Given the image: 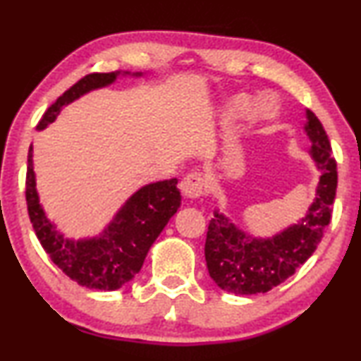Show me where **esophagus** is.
Listing matches in <instances>:
<instances>
[{
  "instance_id": "esophagus-1",
  "label": "esophagus",
  "mask_w": 361,
  "mask_h": 361,
  "mask_svg": "<svg viewBox=\"0 0 361 361\" xmlns=\"http://www.w3.org/2000/svg\"><path fill=\"white\" fill-rule=\"evenodd\" d=\"M180 190L187 199H199L204 194V177L199 172H190L180 180Z\"/></svg>"
}]
</instances>
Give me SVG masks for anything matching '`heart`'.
Here are the masks:
<instances>
[{"instance_id": "b5f03b06", "label": "heart", "mask_w": 361, "mask_h": 361, "mask_svg": "<svg viewBox=\"0 0 361 361\" xmlns=\"http://www.w3.org/2000/svg\"><path fill=\"white\" fill-rule=\"evenodd\" d=\"M255 106V102L251 100V98L248 95H240L236 97L233 100V110L236 113H240V115H245V113H248L253 110ZM259 111L263 113L264 118H273L274 116V110L273 108H259Z\"/></svg>"}]
</instances>
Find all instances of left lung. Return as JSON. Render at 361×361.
Returning a JSON list of instances; mask_svg holds the SVG:
<instances>
[{
  "label": "left lung",
  "mask_w": 361,
  "mask_h": 361,
  "mask_svg": "<svg viewBox=\"0 0 361 361\" xmlns=\"http://www.w3.org/2000/svg\"><path fill=\"white\" fill-rule=\"evenodd\" d=\"M304 130L310 142L309 154L320 171L314 202L298 224L269 238H258L231 224L220 210L214 212L205 240V261L210 278L226 293L255 295L268 293L295 273L317 248L325 226L330 224L337 162L322 123L312 111H305Z\"/></svg>",
  "instance_id": "obj_1"
}]
</instances>
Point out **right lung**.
Returning a JSON list of instances; mask_svg holds the SVG:
<instances>
[{
	"label": "right lung",
	"instance_id": "right-lung-1",
	"mask_svg": "<svg viewBox=\"0 0 361 361\" xmlns=\"http://www.w3.org/2000/svg\"><path fill=\"white\" fill-rule=\"evenodd\" d=\"M118 75H130V72L85 75L47 108L36 130L42 131L56 121L68 103L97 88L111 85ZM133 75L141 77L142 73L136 72ZM26 202L34 231L54 264L88 289L115 290L140 273L147 251L180 207V192L177 189V179L152 182L136 190L125 202L100 235L82 240L67 238L47 219L39 202L31 145L27 154Z\"/></svg>",
	"mask_w": 361,
	"mask_h": 361
}]
</instances>
